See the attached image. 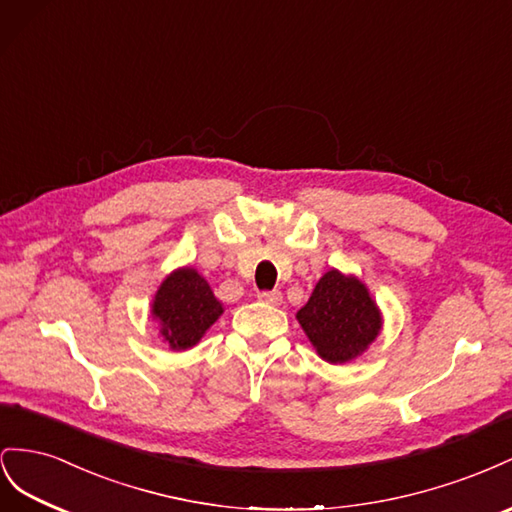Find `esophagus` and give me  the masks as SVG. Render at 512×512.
<instances>
[{"mask_svg": "<svg viewBox=\"0 0 512 512\" xmlns=\"http://www.w3.org/2000/svg\"><path fill=\"white\" fill-rule=\"evenodd\" d=\"M257 298H259L261 302L272 304V306H279V304L283 302V294H281V291H259Z\"/></svg>", "mask_w": 512, "mask_h": 512, "instance_id": "1", "label": "esophagus"}]
</instances>
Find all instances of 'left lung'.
I'll return each instance as SVG.
<instances>
[{
	"label": "left lung",
	"mask_w": 512,
	"mask_h": 512,
	"mask_svg": "<svg viewBox=\"0 0 512 512\" xmlns=\"http://www.w3.org/2000/svg\"><path fill=\"white\" fill-rule=\"evenodd\" d=\"M296 319L317 356L330 364L362 356L384 326V315L369 287L358 276L337 268L321 276Z\"/></svg>",
	"instance_id": "left-lung-1"
}]
</instances>
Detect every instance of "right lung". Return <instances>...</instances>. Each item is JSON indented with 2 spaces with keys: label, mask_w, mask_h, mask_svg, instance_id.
<instances>
[{
  "label": "right lung",
  "mask_w": 512,
  "mask_h": 512,
  "mask_svg": "<svg viewBox=\"0 0 512 512\" xmlns=\"http://www.w3.org/2000/svg\"><path fill=\"white\" fill-rule=\"evenodd\" d=\"M223 313V302L191 266L169 272L150 304V315L158 324V334L173 352L195 347Z\"/></svg>",
  "instance_id": "right-lung-1"
}]
</instances>
